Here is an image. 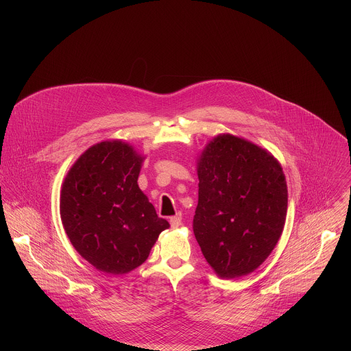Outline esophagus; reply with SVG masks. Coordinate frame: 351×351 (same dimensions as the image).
<instances>
[{"label": "esophagus", "instance_id": "34e87169", "mask_svg": "<svg viewBox=\"0 0 351 351\" xmlns=\"http://www.w3.org/2000/svg\"><path fill=\"white\" fill-rule=\"evenodd\" d=\"M181 223H182V213H181V212H178V213H176L174 216L170 217V226H171L173 228L180 227Z\"/></svg>", "mask_w": 351, "mask_h": 351}]
</instances>
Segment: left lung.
I'll use <instances>...</instances> for the list:
<instances>
[{"mask_svg":"<svg viewBox=\"0 0 351 351\" xmlns=\"http://www.w3.org/2000/svg\"><path fill=\"white\" fill-rule=\"evenodd\" d=\"M193 232L221 278L254 271L276 247L287 219L288 189L278 160L259 146L223 134L197 160Z\"/></svg>","mask_w":351,"mask_h":351,"instance_id":"left-lung-1","label":"left lung"}]
</instances>
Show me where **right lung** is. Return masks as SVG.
<instances>
[{"label": "right lung", "instance_id": "1", "mask_svg": "<svg viewBox=\"0 0 351 351\" xmlns=\"http://www.w3.org/2000/svg\"><path fill=\"white\" fill-rule=\"evenodd\" d=\"M143 159L128 143L101 142L75 160L62 186L60 219L71 245L108 274L141 266L170 227L139 189Z\"/></svg>", "mask_w": 351, "mask_h": 351}]
</instances>
